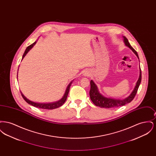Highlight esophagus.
I'll return each mask as SVG.
<instances>
[{
  "label": "esophagus",
  "instance_id": "1",
  "mask_svg": "<svg viewBox=\"0 0 156 156\" xmlns=\"http://www.w3.org/2000/svg\"><path fill=\"white\" fill-rule=\"evenodd\" d=\"M90 73H89V71H85V73H84V74H83V75H85V76H89V75H90Z\"/></svg>",
  "mask_w": 156,
  "mask_h": 156
}]
</instances>
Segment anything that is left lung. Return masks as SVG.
Returning <instances> with one entry per match:
<instances>
[{
  "label": "left lung",
  "mask_w": 156,
  "mask_h": 156,
  "mask_svg": "<svg viewBox=\"0 0 156 156\" xmlns=\"http://www.w3.org/2000/svg\"><path fill=\"white\" fill-rule=\"evenodd\" d=\"M123 38H124V40H123L124 43L126 46L128 47L130 49H131L132 50V51L136 55V56L139 58L137 52H136V51L131 46V45L130 44L127 38L123 36ZM141 80V71L140 67L139 78L136 82V86L134 88L133 90L132 91V92L129 97L124 99H122V100L115 99L109 98L104 97L99 92L97 85L95 83V82L92 80H91L90 81V89L89 91L90 98L94 105H95L97 106H99L101 108H116V107H119L121 106H123L126 104L130 103L131 101H132V100L134 98L136 95V93L137 92V90H138L139 85L140 84Z\"/></svg>",
  "instance_id": "left-lung-1"
}]
</instances>
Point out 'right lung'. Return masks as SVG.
I'll return each mask as SVG.
<instances>
[{"mask_svg": "<svg viewBox=\"0 0 156 156\" xmlns=\"http://www.w3.org/2000/svg\"><path fill=\"white\" fill-rule=\"evenodd\" d=\"M36 43V41L34 42V43H33L32 44L30 45L29 46H28L25 51L23 54V55L22 59H23V58L25 57V55L27 54V53L29 51L30 49L35 45V44ZM73 81L69 83V84L68 85L67 87V89L66 90V92L64 94V95L63 96V97L58 101L57 102H53V103H48V104H40V103H36V102H32L30 101L29 99H28L26 97H24V95L22 94V92L20 91L21 92V94H22V96L23 99L25 100V101L28 103L29 104H30L31 105L34 106V107H36L38 108H40V109H56V108H58L60 106H61L63 104H64V102H66V99H67V96H68V92H69V88H70V87H71V85Z\"/></svg>", "mask_w": 156, "mask_h": 156, "instance_id": "1", "label": "right lung"}]
</instances>
